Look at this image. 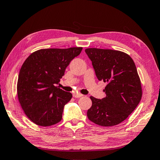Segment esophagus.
<instances>
[{
	"mask_svg": "<svg viewBox=\"0 0 160 160\" xmlns=\"http://www.w3.org/2000/svg\"><path fill=\"white\" fill-rule=\"evenodd\" d=\"M83 95L82 94H80V93H74L73 94V97L75 98H80V97H82Z\"/></svg>",
	"mask_w": 160,
	"mask_h": 160,
	"instance_id": "obj_1",
	"label": "esophagus"
}]
</instances>
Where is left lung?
Here are the masks:
<instances>
[{"instance_id":"left-lung-1","label":"left lung","mask_w":160,"mask_h":160,"mask_svg":"<svg viewBox=\"0 0 160 160\" xmlns=\"http://www.w3.org/2000/svg\"><path fill=\"white\" fill-rule=\"evenodd\" d=\"M85 52L98 80L107 83L106 97H90L92 105L88 117L101 126L117 125L128 117L142 98L141 82L134 61L128 54L117 50L88 48Z\"/></svg>"}]
</instances>
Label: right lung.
<instances>
[{
    "label": "right lung",
    "mask_w": 160,
    "mask_h": 160,
    "mask_svg": "<svg viewBox=\"0 0 160 160\" xmlns=\"http://www.w3.org/2000/svg\"><path fill=\"white\" fill-rule=\"evenodd\" d=\"M82 47L42 48L32 53L19 73L17 94L24 113L34 123L49 126L60 122L65 104L72 98L58 84L70 62Z\"/></svg>",
    "instance_id": "right-lung-1"
}]
</instances>
